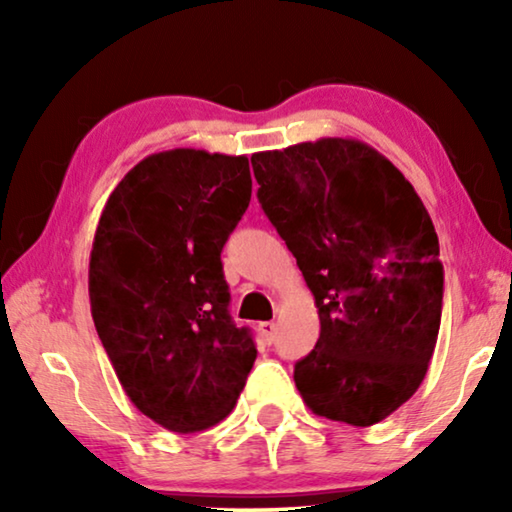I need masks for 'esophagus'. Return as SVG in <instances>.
<instances>
[{
  "label": "esophagus",
  "instance_id": "obj_1",
  "mask_svg": "<svg viewBox=\"0 0 512 512\" xmlns=\"http://www.w3.org/2000/svg\"><path fill=\"white\" fill-rule=\"evenodd\" d=\"M258 331H261V338H263V340H265V342H268V345H270V342H272V340H275L277 326H275V324H272V321H263V324H261V326H258Z\"/></svg>",
  "mask_w": 512,
  "mask_h": 512
}]
</instances>
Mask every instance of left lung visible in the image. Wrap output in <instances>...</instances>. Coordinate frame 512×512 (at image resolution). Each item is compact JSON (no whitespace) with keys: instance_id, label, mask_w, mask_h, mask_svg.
I'll return each instance as SVG.
<instances>
[{"instance_id":"8db88e82","label":"left lung","mask_w":512,"mask_h":512,"mask_svg":"<svg viewBox=\"0 0 512 512\" xmlns=\"http://www.w3.org/2000/svg\"><path fill=\"white\" fill-rule=\"evenodd\" d=\"M258 202L319 310L317 345L293 368L314 415L373 426L422 384L443 312L438 235L382 153L324 137L251 156Z\"/></svg>"}]
</instances>
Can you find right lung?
I'll return each instance as SVG.
<instances>
[{
    "instance_id": "1",
    "label": "right lung",
    "mask_w": 512,
    "mask_h": 512,
    "mask_svg": "<svg viewBox=\"0 0 512 512\" xmlns=\"http://www.w3.org/2000/svg\"><path fill=\"white\" fill-rule=\"evenodd\" d=\"M251 200L247 156L172 149L109 195L90 251V310L135 408L174 433L235 408L256 361L230 319L221 251Z\"/></svg>"
}]
</instances>
